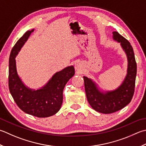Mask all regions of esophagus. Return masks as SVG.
Here are the masks:
<instances>
[{"label": "esophagus", "instance_id": "34e87169", "mask_svg": "<svg viewBox=\"0 0 146 146\" xmlns=\"http://www.w3.org/2000/svg\"><path fill=\"white\" fill-rule=\"evenodd\" d=\"M75 70L77 71V72H78V73L82 72V66L80 64H76L75 66Z\"/></svg>", "mask_w": 146, "mask_h": 146}]
</instances>
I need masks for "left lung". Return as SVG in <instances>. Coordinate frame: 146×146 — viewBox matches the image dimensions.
I'll list each match as a JSON object with an SVG mask.
<instances>
[{"instance_id":"1","label":"left lung","mask_w":146,"mask_h":146,"mask_svg":"<svg viewBox=\"0 0 146 146\" xmlns=\"http://www.w3.org/2000/svg\"><path fill=\"white\" fill-rule=\"evenodd\" d=\"M113 39L120 43L128 59L127 74L121 85L116 90L104 93L98 89L90 78L84 76L88 103L94 110L104 114L115 113L130 103L134 94L137 75V63L130 43L117 31H113Z\"/></svg>"}]
</instances>
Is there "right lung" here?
Returning a JSON list of instances; mask_svg holds the SVG:
<instances>
[{
	"mask_svg": "<svg viewBox=\"0 0 146 146\" xmlns=\"http://www.w3.org/2000/svg\"><path fill=\"white\" fill-rule=\"evenodd\" d=\"M34 30L27 31L11 50L9 61V88L18 106L25 113L38 118L55 115L62 103V92L66 83L75 75L73 66L56 73L40 89L26 87L16 70L15 58Z\"/></svg>",
	"mask_w": 146,
	"mask_h": 146,
	"instance_id": "add662e5",
	"label": "right lung"
}]
</instances>
